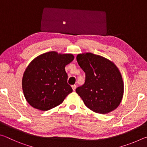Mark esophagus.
Segmentation results:
<instances>
[{"label":"esophagus","instance_id":"obj_1","mask_svg":"<svg viewBox=\"0 0 147 147\" xmlns=\"http://www.w3.org/2000/svg\"><path fill=\"white\" fill-rule=\"evenodd\" d=\"M72 88H73V90L74 91L76 88V85H73L72 86Z\"/></svg>","mask_w":147,"mask_h":147}]
</instances>
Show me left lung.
<instances>
[{
	"mask_svg": "<svg viewBox=\"0 0 147 147\" xmlns=\"http://www.w3.org/2000/svg\"><path fill=\"white\" fill-rule=\"evenodd\" d=\"M76 60L86 73L85 83L76 89L85 105L102 114L117 108L123 96L124 85L115 64L92 53L78 54Z\"/></svg>",
	"mask_w": 147,
	"mask_h": 147,
	"instance_id": "obj_1",
	"label": "left lung"
}]
</instances>
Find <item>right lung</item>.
Returning a JSON list of instances; mask_svg holds the SVG:
<instances>
[{"label": "right lung", "mask_w": 147, "mask_h": 147, "mask_svg": "<svg viewBox=\"0 0 147 147\" xmlns=\"http://www.w3.org/2000/svg\"><path fill=\"white\" fill-rule=\"evenodd\" d=\"M74 59L73 54L49 52L35 58L23 74L24 97L33 108L47 111L63 102L73 89L67 84L65 65Z\"/></svg>", "instance_id": "add662e5"}]
</instances>
